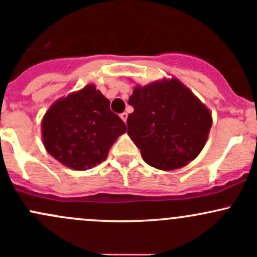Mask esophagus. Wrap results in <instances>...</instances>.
<instances>
[{"label":"esophagus","instance_id":"obj_1","mask_svg":"<svg viewBox=\"0 0 257 257\" xmlns=\"http://www.w3.org/2000/svg\"><path fill=\"white\" fill-rule=\"evenodd\" d=\"M127 112H122V113H121V115H120V117L121 118H122V121H123V122H126V121H127Z\"/></svg>","mask_w":257,"mask_h":257}]
</instances>
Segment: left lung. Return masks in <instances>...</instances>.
Returning a JSON list of instances; mask_svg holds the SVG:
<instances>
[{"instance_id":"1","label":"left lung","mask_w":257,"mask_h":257,"mask_svg":"<svg viewBox=\"0 0 257 257\" xmlns=\"http://www.w3.org/2000/svg\"><path fill=\"white\" fill-rule=\"evenodd\" d=\"M128 104L127 134L152 167L182 168L205 146L210 111L177 78L135 86Z\"/></svg>"}]
</instances>
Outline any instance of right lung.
<instances>
[{
  "instance_id": "1",
  "label": "right lung",
  "mask_w": 257,
  "mask_h": 257,
  "mask_svg": "<svg viewBox=\"0 0 257 257\" xmlns=\"http://www.w3.org/2000/svg\"><path fill=\"white\" fill-rule=\"evenodd\" d=\"M126 125L110 110V101L89 84L58 99L42 120L47 152L62 165L86 171L100 165Z\"/></svg>"
}]
</instances>
